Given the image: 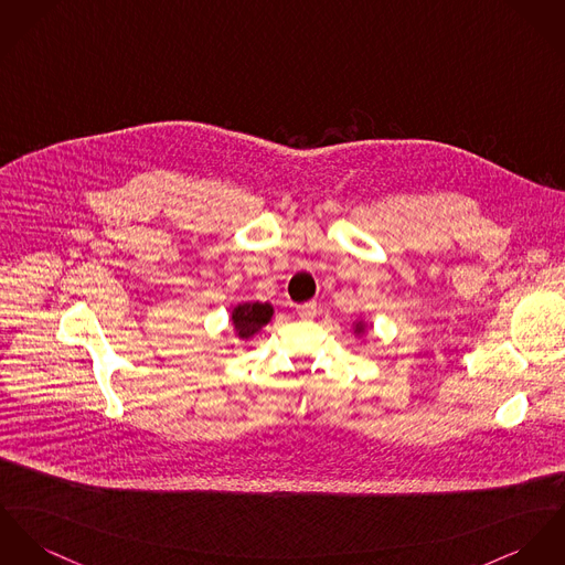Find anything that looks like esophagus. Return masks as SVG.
I'll return each instance as SVG.
<instances>
[{"mask_svg": "<svg viewBox=\"0 0 565 565\" xmlns=\"http://www.w3.org/2000/svg\"><path fill=\"white\" fill-rule=\"evenodd\" d=\"M297 313L303 318V320H311L316 316V303H303L297 307Z\"/></svg>", "mask_w": 565, "mask_h": 565, "instance_id": "1", "label": "esophagus"}]
</instances>
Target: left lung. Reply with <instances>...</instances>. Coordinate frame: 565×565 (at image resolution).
<instances>
[{
    "mask_svg": "<svg viewBox=\"0 0 565 565\" xmlns=\"http://www.w3.org/2000/svg\"><path fill=\"white\" fill-rule=\"evenodd\" d=\"M367 331H370V324H367V320L365 318H356L354 322H352V335L354 338H365L367 335Z\"/></svg>",
    "mask_w": 565,
    "mask_h": 565,
    "instance_id": "left-lung-1",
    "label": "left lung"
}]
</instances>
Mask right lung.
Listing matches in <instances>:
<instances>
[{
  "mask_svg": "<svg viewBox=\"0 0 565 565\" xmlns=\"http://www.w3.org/2000/svg\"><path fill=\"white\" fill-rule=\"evenodd\" d=\"M275 313V307L270 303H260V301H243L236 303L230 311V322L232 331L238 340H252L260 333L262 329L270 322Z\"/></svg>",
  "mask_w": 565,
  "mask_h": 565,
  "instance_id": "obj_1",
  "label": "right lung"
}]
</instances>
